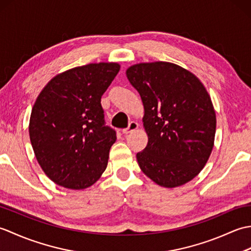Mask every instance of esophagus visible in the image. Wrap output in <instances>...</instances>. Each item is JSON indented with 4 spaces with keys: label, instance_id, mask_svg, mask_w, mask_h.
<instances>
[{
    "label": "esophagus",
    "instance_id": "1",
    "mask_svg": "<svg viewBox=\"0 0 251 251\" xmlns=\"http://www.w3.org/2000/svg\"><path fill=\"white\" fill-rule=\"evenodd\" d=\"M138 123L137 122H134V121H131L129 124H128V126H127V128H124L122 130V132L123 134H129V132H131V131H134V130H136L137 128H138Z\"/></svg>",
    "mask_w": 251,
    "mask_h": 251
}]
</instances>
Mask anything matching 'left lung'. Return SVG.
Segmentation results:
<instances>
[{
    "label": "left lung",
    "instance_id": "left-lung-1",
    "mask_svg": "<svg viewBox=\"0 0 251 251\" xmlns=\"http://www.w3.org/2000/svg\"><path fill=\"white\" fill-rule=\"evenodd\" d=\"M126 76L139 93L148 145L137 153L146 176L164 188L189 182L204 168L215 142L216 112L193 73L175 63H138Z\"/></svg>",
    "mask_w": 251,
    "mask_h": 251
}]
</instances>
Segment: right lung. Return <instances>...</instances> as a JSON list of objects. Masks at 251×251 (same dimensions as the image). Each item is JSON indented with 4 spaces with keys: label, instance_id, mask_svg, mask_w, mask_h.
Wrapping results in <instances>:
<instances>
[{
    "label": "right lung",
    "instance_id": "add662e5",
    "mask_svg": "<svg viewBox=\"0 0 251 251\" xmlns=\"http://www.w3.org/2000/svg\"><path fill=\"white\" fill-rule=\"evenodd\" d=\"M120 68L99 62L70 69L52 77L37 96L30 140L41 168L56 184L86 189L105 170L116 132L104 124L101 96Z\"/></svg>",
    "mask_w": 251,
    "mask_h": 251
}]
</instances>
